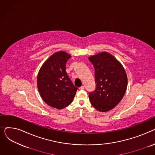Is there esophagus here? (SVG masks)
Returning <instances> with one entry per match:
<instances>
[{"label": "esophagus", "mask_w": 155, "mask_h": 155, "mask_svg": "<svg viewBox=\"0 0 155 155\" xmlns=\"http://www.w3.org/2000/svg\"><path fill=\"white\" fill-rule=\"evenodd\" d=\"M84 86H82V87H79V90H84Z\"/></svg>", "instance_id": "1"}]
</instances>
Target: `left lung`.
I'll return each mask as SVG.
<instances>
[{
	"instance_id": "obj_1",
	"label": "left lung",
	"mask_w": 155,
	"mask_h": 155,
	"mask_svg": "<svg viewBox=\"0 0 155 155\" xmlns=\"http://www.w3.org/2000/svg\"><path fill=\"white\" fill-rule=\"evenodd\" d=\"M88 60L95 69L96 88L89 94L92 106L100 112H107L120 102L126 93L127 77L122 64L107 52L91 56Z\"/></svg>"
}]
</instances>
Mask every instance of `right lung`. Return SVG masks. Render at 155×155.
I'll return each mask as SVG.
<instances>
[{
  "instance_id": "add662e5",
  "label": "right lung",
  "mask_w": 155,
  "mask_h": 155,
  "mask_svg": "<svg viewBox=\"0 0 155 155\" xmlns=\"http://www.w3.org/2000/svg\"><path fill=\"white\" fill-rule=\"evenodd\" d=\"M71 55L63 51L52 54L41 67L37 85L43 100L58 109L67 107L73 101L77 87L72 84L66 71V63Z\"/></svg>"
}]
</instances>
